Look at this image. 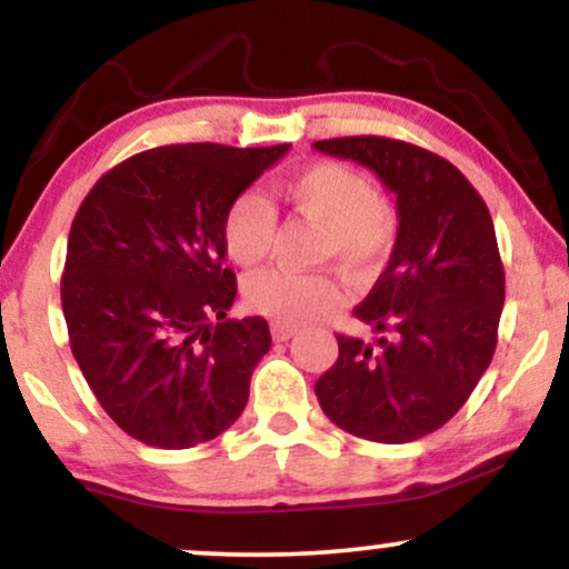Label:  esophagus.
<instances>
[{
  "label": "esophagus",
  "mask_w": 569,
  "mask_h": 569,
  "mask_svg": "<svg viewBox=\"0 0 569 569\" xmlns=\"http://www.w3.org/2000/svg\"><path fill=\"white\" fill-rule=\"evenodd\" d=\"M297 335V326H286V323H272V337L278 339V342H286V339H291Z\"/></svg>",
  "instance_id": "obj_1"
}]
</instances>
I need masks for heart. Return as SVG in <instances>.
I'll list each match as a JSON object with an SVG mask.
<instances>
[{"mask_svg": "<svg viewBox=\"0 0 569 569\" xmlns=\"http://www.w3.org/2000/svg\"><path fill=\"white\" fill-rule=\"evenodd\" d=\"M280 194L305 217L323 224L318 259H337L352 276H367L382 262L396 238V217L377 198L367 176L345 162H316L286 184ZM276 217L257 192L238 194L221 219V240L232 262L253 267L267 257ZM246 299L276 323L297 326L342 302V289L329 272L262 270L248 278Z\"/></svg>", "mask_w": 569, "mask_h": 569, "instance_id": "1", "label": "heart"}]
</instances>
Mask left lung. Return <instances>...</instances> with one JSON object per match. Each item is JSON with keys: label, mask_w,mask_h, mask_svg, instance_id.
Returning <instances> with one entry per match:
<instances>
[{"label": "left lung", "mask_w": 569, "mask_h": 569, "mask_svg": "<svg viewBox=\"0 0 569 569\" xmlns=\"http://www.w3.org/2000/svg\"><path fill=\"white\" fill-rule=\"evenodd\" d=\"M312 147L375 171L398 211L390 262L352 310L375 342L337 335L318 403L358 439L417 441L452 420L495 356L506 272L492 217L452 162L415 143L345 136Z\"/></svg>", "instance_id": "1"}]
</instances>
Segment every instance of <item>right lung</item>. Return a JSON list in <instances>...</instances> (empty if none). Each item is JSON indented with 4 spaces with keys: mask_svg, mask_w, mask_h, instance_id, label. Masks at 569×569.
<instances>
[{
    "mask_svg": "<svg viewBox=\"0 0 569 569\" xmlns=\"http://www.w3.org/2000/svg\"><path fill=\"white\" fill-rule=\"evenodd\" d=\"M286 152L147 149L103 173L71 221L61 278L71 352L103 411L141 443L189 449L246 409L272 339L264 318H227L238 283L221 219Z\"/></svg>",
    "mask_w": 569,
    "mask_h": 569,
    "instance_id": "1",
    "label": "right lung"
}]
</instances>
